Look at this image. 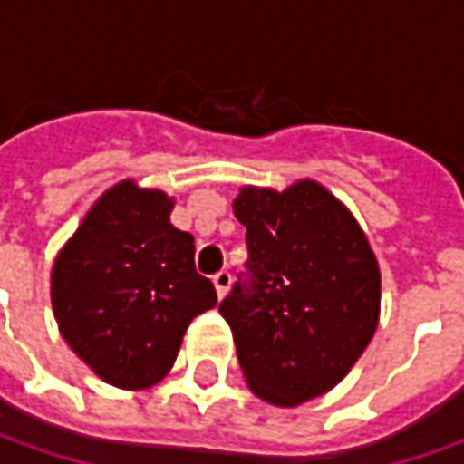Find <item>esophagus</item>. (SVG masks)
<instances>
[{"instance_id":"obj_1","label":"esophagus","mask_w":464,"mask_h":464,"mask_svg":"<svg viewBox=\"0 0 464 464\" xmlns=\"http://www.w3.org/2000/svg\"><path fill=\"white\" fill-rule=\"evenodd\" d=\"M214 289H217V296L224 299V295L229 292V284H232V278H229V271H219V274H214Z\"/></svg>"}]
</instances>
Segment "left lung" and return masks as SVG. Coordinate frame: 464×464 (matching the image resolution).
Masks as SVG:
<instances>
[{"instance_id": "8db88e82", "label": "left lung", "mask_w": 464, "mask_h": 464, "mask_svg": "<svg viewBox=\"0 0 464 464\" xmlns=\"http://www.w3.org/2000/svg\"><path fill=\"white\" fill-rule=\"evenodd\" d=\"M250 284L219 304L260 401L295 408L351 372L380 323V263L356 217L317 180L242 186Z\"/></svg>"}]
</instances>
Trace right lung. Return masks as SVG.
Here are the masks:
<instances>
[{
  "instance_id": "obj_1",
  "label": "right lung",
  "mask_w": 464,
  "mask_h": 464,
  "mask_svg": "<svg viewBox=\"0 0 464 464\" xmlns=\"http://www.w3.org/2000/svg\"><path fill=\"white\" fill-rule=\"evenodd\" d=\"M165 190L121 180L84 214L51 268V304L69 348L102 382L165 380L196 314L217 304L196 274L193 235L169 224Z\"/></svg>"
}]
</instances>
